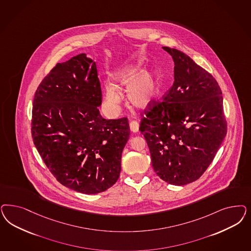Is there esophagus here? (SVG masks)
Masks as SVG:
<instances>
[{"mask_svg": "<svg viewBox=\"0 0 251 251\" xmlns=\"http://www.w3.org/2000/svg\"><path fill=\"white\" fill-rule=\"evenodd\" d=\"M130 130L132 131V132H138V127H139V126H138V123L137 121H131L129 124Z\"/></svg>", "mask_w": 251, "mask_h": 251, "instance_id": "obj_1", "label": "esophagus"}]
</instances>
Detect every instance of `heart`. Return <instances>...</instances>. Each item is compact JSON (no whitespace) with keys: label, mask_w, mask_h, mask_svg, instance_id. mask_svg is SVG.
<instances>
[{"label":"heart","mask_w":251,"mask_h":251,"mask_svg":"<svg viewBox=\"0 0 251 251\" xmlns=\"http://www.w3.org/2000/svg\"><path fill=\"white\" fill-rule=\"evenodd\" d=\"M120 88L126 89V98L130 104L137 108H146L152 103L158 94V81L150 71L141 72L139 65H130L113 75ZM106 100L110 107L117 108L121 97L115 86L108 83L105 86Z\"/></svg>","instance_id":"b5f03b06"}]
</instances>
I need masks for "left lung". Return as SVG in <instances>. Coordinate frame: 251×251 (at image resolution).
<instances>
[{"instance_id": "left-lung-1", "label": "left lung", "mask_w": 251, "mask_h": 251, "mask_svg": "<svg viewBox=\"0 0 251 251\" xmlns=\"http://www.w3.org/2000/svg\"><path fill=\"white\" fill-rule=\"evenodd\" d=\"M162 48L175 62V81L162 101L146 108L139 131L157 176L184 186L201 177L213 161L227 123L215 78L186 53Z\"/></svg>"}]
</instances>
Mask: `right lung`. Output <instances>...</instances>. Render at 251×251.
<instances>
[{
	"instance_id": "obj_1",
	"label": "right lung",
	"mask_w": 251,
	"mask_h": 251,
	"mask_svg": "<svg viewBox=\"0 0 251 251\" xmlns=\"http://www.w3.org/2000/svg\"><path fill=\"white\" fill-rule=\"evenodd\" d=\"M95 62L81 53L57 64L33 100V142L62 185L84 194L107 190L118 180L128 119L101 117Z\"/></svg>"
}]
</instances>
